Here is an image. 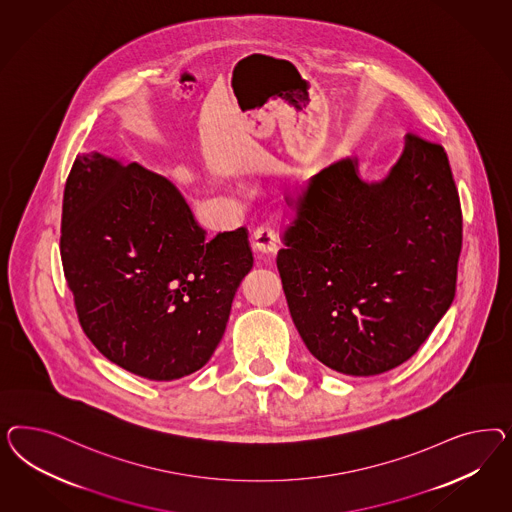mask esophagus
Wrapping results in <instances>:
<instances>
[{
    "mask_svg": "<svg viewBox=\"0 0 512 512\" xmlns=\"http://www.w3.org/2000/svg\"><path fill=\"white\" fill-rule=\"evenodd\" d=\"M253 249L263 255H274L278 251V233L268 225L257 227L253 233Z\"/></svg>",
    "mask_w": 512,
    "mask_h": 512,
    "instance_id": "1",
    "label": "esophagus"
}]
</instances>
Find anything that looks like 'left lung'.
<instances>
[{"label": "left lung", "mask_w": 512, "mask_h": 512, "mask_svg": "<svg viewBox=\"0 0 512 512\" xmlns=\"http://www.w3.org/2000/svg\"><path fill=\"white\" fill-rule=\"evenodd\" d=\"M287 204L276 263L311 355L357 377L413 357L456 295L462 206L445 148L407 133L383 182L343 159Z\"/></svg>", "instance_id": "obj_1"}]
</instances>
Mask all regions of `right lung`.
Returning <instances> with one entry per match:
<instances>
[{"label": "right lung", "mask_w": 512, "mask_h": 512, "mask_svg": "<svg viewBox=\"0 0 512 512\" xmlns=\"http://www.w3.org/2000/svg\"><path fill=\"white\" fill-rule=\"evenodd\" d=\"M60 251L84 334L150 381L210 360L253 266L246 227L206 240L167 178L97 152L78 154L67 176Z\"/></svg>", "instance_id": "1"}]
</instances>
